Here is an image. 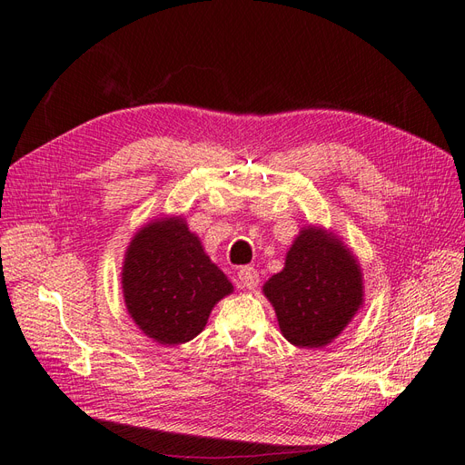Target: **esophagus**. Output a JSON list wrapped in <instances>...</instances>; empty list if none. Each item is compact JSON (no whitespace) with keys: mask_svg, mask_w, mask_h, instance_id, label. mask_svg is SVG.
Segmentation results:
<instances>
[{"mask_svg":"<svg viewBox=\"0 0 465 465\" xmlns=\"http://www.w3.org/2000/svg\"><path fill=\"white\" fill-rule=\"evenodd\" d=\"M236 279H238V287L250 289V291H252V289H256V287H258L260 275H258V272L254 270V267L244 265V267H241V270H238Z\"/></svg>","mask_w":465,"mask_h":465,"instance_id":"34e87169","label":"esophagus"}]
</instances>
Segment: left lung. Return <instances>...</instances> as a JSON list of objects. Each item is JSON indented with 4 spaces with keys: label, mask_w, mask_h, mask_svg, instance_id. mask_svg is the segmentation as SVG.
Segmentation results:
<instances>
[{
    "label": "left lung",
    "mask_w": 465,
    "mask_h": 465,
    "mask_svg": "<svg viewBox=\"0 0 465 465\" xmlns=\"http://www.w3.org/2000/svg\"><path fill=\"white\" fill-rule=\"evenodd\" d=\"M281 333L297 347H323L362 304V277L351 252L320 229L301 231L283 272L263 285Z\"/></svg>",
    "instance_id": "left-lung-1"
}]
</instances>
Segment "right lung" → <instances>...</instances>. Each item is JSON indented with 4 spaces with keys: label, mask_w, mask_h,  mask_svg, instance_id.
Listing matches in <instances>:
<instances>
[{
    "label": "right lung",
    "mask_w": 465,
    "mask_h": 465,
    "mask_svg": "<svg viewBox=\"0 0 465 465\" xmlns=\"http://www.w3.org/2000/svg\"><path fill=\"white\" fill-rule=\"evenodd\" d=\"M122 289L134 322L157 343L193 340L231 281L205 256L182 219L151 223L125 252Z\"/></svg>",
    "instance_id": "1"
}]
</instances>
